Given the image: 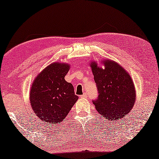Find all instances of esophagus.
Here are the masks:
<instances>
[{
	"instance_id": "1",
	"label": "esophagus",
	"mask_w": 159,
	"mask_h": 159,
	"mask_svg": "<svg viewBox=\"0 0 159 159\" xmlns=\"http://www.w3.org/2000/svg\"><path fill=\"white\" fill-rule=\"evenodd\" d=\"M87 97H88V96H87V93H84V94H83V95H81V96H80V98H87Z\"/></svg>"
}]
</instances>
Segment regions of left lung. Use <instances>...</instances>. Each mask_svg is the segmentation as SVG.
Masks as SVG:
<instances>
[{
	"label": "left lung",
	"instance_id": "left-lung-1",
	"mask_svg": "<svg viewBox=\"0 0 159 159\" xmlns=\"http://www.w3.org/2000/svg\"><path fill=\"white\" fill-rule=\"evenodd\" d=\"M104 68L95 61L90 63L98 91L93 101L96 109L106 118L117 120L130 112L136 101V89L131 77L115 61H102Z\"/></svg>",
	"mask_w": 159,
	"mask_h": 159
}]
</instances>
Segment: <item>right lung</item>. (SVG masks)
I'll return each instance as SVG.
<instances>
[{"label":"right lung","instance_id":"1","mask_svg":"<svg viewBox=\"0 0 159 159\" xmlns=\"http://www.w3.org/2000/svg\"><path fill=\"white\" fill-rule=\"evenodd\" d=\"M69 69L67 63H51L37 75L30 88L32 109L49 125L64 119L79 98L73 85L65 80Z\"/></svg>","mask_w":159,"mask_h":159}]
</instances>
